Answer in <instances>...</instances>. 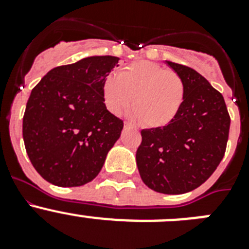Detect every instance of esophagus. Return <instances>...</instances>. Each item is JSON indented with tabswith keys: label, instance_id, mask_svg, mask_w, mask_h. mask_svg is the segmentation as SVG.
I'll return each mask as SVG.
<instances>
[{
	"label": "esophagus",
	"instance_id": "esophagus-1",
	"mask_svg": "<svg viewBox=\"0 0 249 249\" xmlns=\"http://www.w3.org/2000/svg\"><path fill=\"white\" fill-rule=\"evenodd\" d=\"M124 128H136L131 122H124Z\"/></svg>",
	"mask_w": 249,
	"mask_h": 249
}]
</instances>
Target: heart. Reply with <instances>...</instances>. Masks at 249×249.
I'll return each mask as SVG.
<instances>
[{
  "label": "heart",
  "mask_w": 249,
  "mask_h": 249,
  "mask_svg": "<svg viewBox=\"0 0 249 249\" xmlns=\"http://www.w3.org/2000/svg\"><path fill=\"white\" fill-rule=\"evenodd\" d=\"M184 92L179 74L148 61L121 68L103 83V97L112 113L128 111L135 98L136 117L149 128H160L175 120L183 103Z\"/></svg>",
  "instance_id": "obj_1"
}]
</instances>
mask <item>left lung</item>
<instances>
[{"label": "left lung", "mask_w": 249, "mask_h": 249, "mask_svg": "<svg viewBox=\"0 0 249 249\" xmlns=\"http://www.w3.org/2000/svg\"><path fill=\"white\" fill-rule=\"evenodd\" d=\"M167 63L183 80V103L167 126L141 131L136 160L151 190L181 195L204 183L221 163L231 117L223 96L202 74L179 63Z\"/></svg>", "instance_id": "obj_1"}]
</instances>
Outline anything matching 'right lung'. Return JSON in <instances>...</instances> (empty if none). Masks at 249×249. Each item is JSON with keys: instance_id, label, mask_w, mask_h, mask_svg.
<instances>
[{"instance_id": "right-lung-1", "label": "right lung", "mask_w": 249, "mask_h": 249, "mask_svg": "<svg viewBox=\"0 0 249 249\" xmlns=\"http://www.w3.org/2000/svg\"><path fill=\"white\" fill-rule=\"evenodd\" d=\"M118 61L93 56L58 66L31 92L22 135L31 163L50 183L91 182L120 138L123 121L103 103V83Z\"/></svg>"}]
</instances>
